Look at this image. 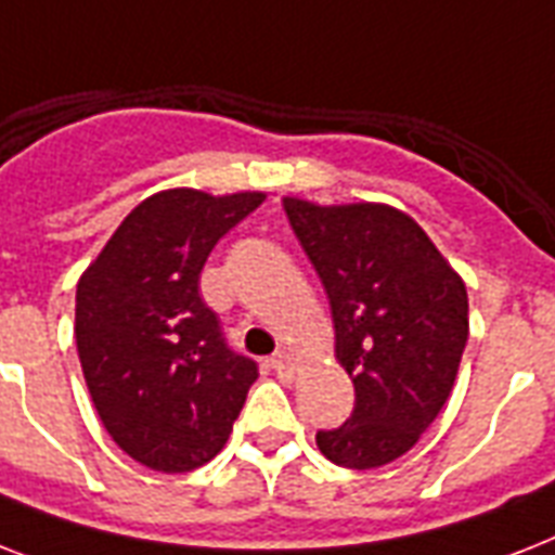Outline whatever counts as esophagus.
Returning a JSON list of instances; mask_svg holds the SVG:
<instances>
[{"mask_svg":"<svg viewBox=\"0 0 555 555\" xmlns=\"http://www.w3.org/2000/svg\"><path fill=\"white\" fill-rule=\"evenodd\" d=\"M270 365H273V371H276L282 379L294 377V360H291V354H285V351H279V354L270 360Z\"/></svg>","mask_w":555,"mask_h":555,"instance_id":"1","label":"esophagus"}]
</instances>
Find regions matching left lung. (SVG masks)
<instances>
[{"label": "left lung", "mask_w": 555, "mask_h": 555, "mask_svg": "<svg viewBox=\"0 0 555 555\" xmlns=\"http://www.w3.org/2000/svg\"><path fill=\"white\" fill-rule=\"evenodd\" d=\"M287 221L328 294L354 412L317 447L348 469L391 464L417 443L455 386L469 299L421 224L386 204L285 198Z\"/></svg>", "instance_id": "8db88e82"}]
</instances>
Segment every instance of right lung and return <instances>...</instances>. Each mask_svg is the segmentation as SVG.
Wrapping results in <instances>:
<instances>
[{
  "mask_svg": "<svg viewBox=\"0 0 555 555\" xmlns=\"http://www.w3.org/2000/svg\"><path fill=\"white\" fill-rule=\"evenodd\" d=\"M264 192L167 190L124 218L77 282V354L117 447L158 473L221 452L259 377L201 299L204 261Z\"/></svg>",
  "mask_w": 555,
  "mask_h": 555,
  "instance_id": "obj_1",
  "label": "right lung"
}]
</instances>
